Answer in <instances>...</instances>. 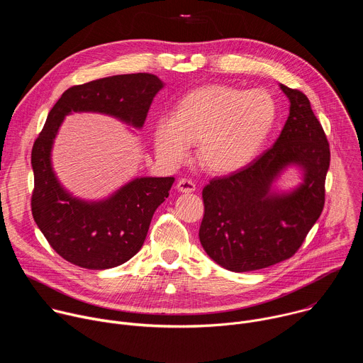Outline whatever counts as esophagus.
<instances>
[{
  "label": "esophagus",
  "mask_w": 363,
  "mask_h": 363,
  "mask_svg": "<svg viewBox=\"0 0 363 363\" xmlns=\"http://www.w3.org/2000/svg\"><path fill=\"white\" fill-rule=\"evenodd\" d=\"M177 188L181 191V192H192L195 191V182L189 178H181L177 184Z\"/></svg>",
  "instance_id": "1"
}]
</instances>
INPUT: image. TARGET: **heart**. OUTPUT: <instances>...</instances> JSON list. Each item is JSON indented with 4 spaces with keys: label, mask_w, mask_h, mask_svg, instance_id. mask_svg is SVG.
Returning a JSON list of instances; mask_svg holds the SVG:
<instances>
[{
    "label": "heart",
    "mask_w": 363,
    "mask_h": 363,
    "mask_svg": "<svg viewBox=\"0 0 363 363\" xmlns=\"http://www.w3.org/2000/svg\"><path fill=\"white\" fill-rule=\"evenodd\" d=\"M276 118V100L267 90L201 86L178 100L172 115L157 119L153 146L165 164L178 165L196 142V160L205 171L231 174L257 157Z\"/></svg>",
    "instance_id": "heart-1"
}]
</instances>
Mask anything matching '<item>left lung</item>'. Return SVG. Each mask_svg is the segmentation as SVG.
Returning <instances> with one entry per match:
<instances>
[{
	"mask_svg": "<svg viewBox=\"0 0 363 363\" xmlns=\"http://www.w3.org/2000/svg\"><path fill=\"white\" fill-rule=\"evenodd\" d=\"M290 115L274 145L235 174L211 179L202 189L199 241L213 260L242 273L293 257L325 206L330 164L326 133L307 96L280 84ZM290 163L305 171V182L289 196H274L271 184Z\"/></svg>",
	"mask_w": 363,
	"mask_h": 363,
	"instance_id": "1",
	"label": "left lung"
}]
</instances>
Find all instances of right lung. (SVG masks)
<instances>
[{"label":"right lung","mask_w":363,"mask_h":363,"mask_svg":"<svg viewBox=\"0 0 363 363\" xmlns=\"http://www.w3.org/2000/svg\"><path fill=\"white\" fill-rule=\"evenodd\" d=\"M162 86L149 73L105 77L67 89L50 111L31 150V213L51 248L66 262L89 270L126 263L143 245L153 213L168 198L175 178H138L94 203L70 196L50 164L62 121L72 112H100L140 128Z\"/></svg>","instance_id":"obj_1"}]
</instances>
